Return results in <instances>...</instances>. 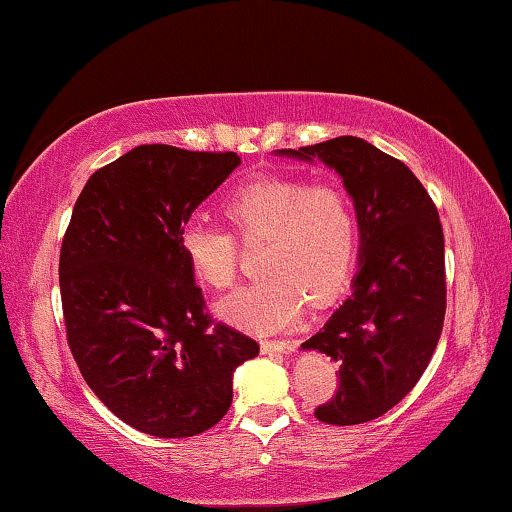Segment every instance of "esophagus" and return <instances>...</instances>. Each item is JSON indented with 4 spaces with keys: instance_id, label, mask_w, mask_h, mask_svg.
I'll return each mask as SVG.
<instances>
[{
    "instance_id": "obj_1",
    "label": "esophagus",
    "mask_w": 512,
    "mask_h": 512,
    "mask_svg": "<svg viewBox=\"0 0 512 512\" xmlns=\"http://www.w3.org/2000/svg\"><path fill=\"white\" fill-rule=\"evenodd\" d=\"M262 352L264 354H292L294 352V342H289V340H264L262 342Z\"/></svg>"
}]
</instances>
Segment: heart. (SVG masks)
<instances>
[{
	"instance_id": "obj_1",
	"label": "heart",
	"mask_w": 512,
	"mask_h": 512,
	"mask_svg": "<svg viewBox=\"0 0 512 512\" xmlns=\"http://www.w3.org/2000/svg\"><path fill=\"white\" fill-rule=\"evenodd\" d=\"M225 216L246 241L262 239V278L220 301L218 312L236 326L273 333L303 312L305 294L324 299L354 269L358 211L345 183L266 177L250 181L225 200ZM179 248L197 282L227 289L236 280L234 234L190 220L179 232Z\"/></svg>"
}]
</instances>
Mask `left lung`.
<instances>
[{"label": "left lung", "instance_id": "left-lung-1", "mask_svg": "<svg viewBox=\"0 0 512 512\" xmlns=\"http://www.w3.org/2000/svg\"><path fill=\"white\" fill-rule=\"evenodd\" d=\"M278 154L322 160L356 202L361 255L352 294L301 349H317L338 365V393L315 409L319 421L368 423L416 386L444 329L439 211L402 160L361 137L342 135Z\"/></svg>", "mask_w": 512, "mask_h": 512}]
</instances>
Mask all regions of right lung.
Segmentation results:
<instances>
[{
  "instance_id": "add662e5",
  "label": "right lung",
  "mask_w": 512,
  "mask_h": 512,
  "mask_svg": "<svg viewBox=\"0 0 512 512\" xmlns=\"http://www.w3.org/2000/svg\"><path fill=\"white\" fill-rule=\"evenodd\" d=\"M241 165L234 151L140 144L91 174L59 255L71 354L114 416L151 437H195L232 404L259 345L207 315L179 232Z\"/></svg>"
}]
</instances>
